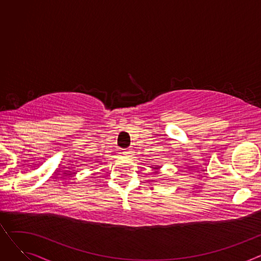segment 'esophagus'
<instances>
[{"instance_id":"esophagus-1","label":"esophagus","mask_w":261,"mask_h":261,"mask_svg":"<svg viewBox=\"0 0 261 261\" xmlns=\"http://www.w3.org/2000/svg\"><path fill=\"white\" fill-rule=\"evenodd\" d=\"M131 153H132V150L131 149H125V150H123V154L127 155V156H130Z\"/></svg>"}]
</instances>
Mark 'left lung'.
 <instances>
[{"mask_svg":"<svg viewBox=\"0 0 261 261\" xmlns=\"http://www.w3.org/2000/svg\"><path fill=\"white\" fill-rule=\"evenodd\" d=\"M154 170H156V169H159V167H152Z\"/></svg>","mask_w":261,"mask_h":261,"instance_id":"8db88e82","label":"left lung"}]
</instances>
